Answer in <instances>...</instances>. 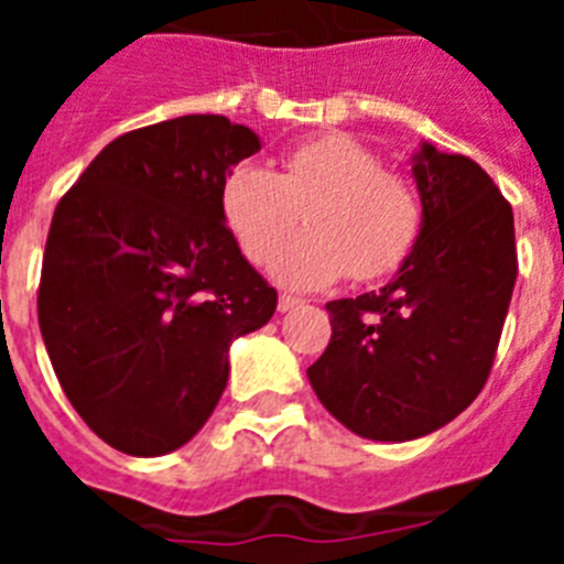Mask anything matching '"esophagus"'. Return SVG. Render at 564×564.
Returning a JSON list of instances; mask_svg holds the SVG:
<instances>
[{
  "instance_id": "34e87169",
  "label": "esophagus",
  "mask_w": 564,
  "mask_h": 564,
  "mask_svg": "<svg viewBox=\"0 0 564 564\" xmlns=\"http://www.w3.org/2000/svg\"><path fill=\"white\" fill-rule=\"evenodd\" d=\"M299 305H302V299L299 296H291V293H282V296H279V313H288Z\"/></svg>"
}]
</instances>
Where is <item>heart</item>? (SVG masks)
Instances as JSON below:
<instances>
[{"label": "heart", "mask_w": 564, "mask_h": 564, "mask_svg": "<svg viewBox=\"0 0 564 564\" xmlns=\"http://www.w3.org/2000/svg\"><path fill=\"white\" fill-rule=\"evenodd\" d=\"M299 213L308 231L280 247ZM220 214L251 262L280 247L271 276L296 291L333 285L344 273L358 282L387 276L410 257L421 231L410 183L381 169L367 143L344 132L296 143L279 172L239 163L223 181Z\"/></svg>", "instance_id": "b5f03b06"}]
</instances>
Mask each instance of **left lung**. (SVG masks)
<instances>
[{
	"label": "left lung",
	"instance_id": "left-lung-1",
	"mask_svg": "<svg viewBox=\"0 0 564 564\" xmlns=\"http://www.w3.org/2000/svg\"><path fill=\"white\" fill-rule=\"evenodd\" d=\"M423 220L381 291L327 302L333 336L307 367L336 421L370 441H415L480 395L517 282L514 214L466 154H415Z\"/></svg>",
	"mask_w": 564,
	"mask_h": 564
}]
</instances>
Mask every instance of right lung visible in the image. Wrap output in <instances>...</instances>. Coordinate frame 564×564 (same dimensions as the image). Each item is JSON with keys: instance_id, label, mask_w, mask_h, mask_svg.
Segmentation results:
<instances>
[{"instance_id": "add662e5", "label": "right lung", "mask_w": 564, "mask_h": 564, "mask_svg": "<svg viewBox=\"0 0 564 564\" xmlns=\"http://www.w3.org/2000/svg\"><path fill=\"white\" fill-rule=\"evenodd\" d=\"M253 152L242 123L183 115L115 138L58 200L39 327L64 395L112 449L192 441L226 390L231 341L276 311L220 214L228 169Z\"/></svg>"}]
</instances>
